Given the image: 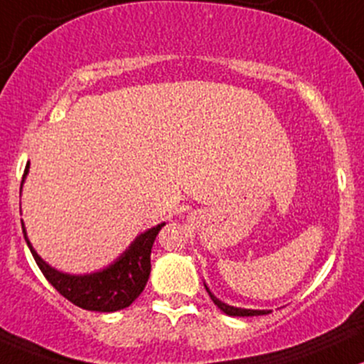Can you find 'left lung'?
Here are the masks:
<instances>
[{
	"label": "left lung",
	"instance_id": "left-lung-1",
	"mask_svg": "<svg viewBox=\"0 0 364 364\" xmlns=\"http://www.w3.org/2000/svg\"><path fill=\"white\" fill-rule=\"evenodd\" d=\"M203 285H205V283H203ZM205 290H207V292H209L210 299H213L214 304L218 306L219 309L223 311V313L228 314V316H262V314H269L271 313V311H267V309H245V307L230 306V304H226V302L219 301V299L215 297L213 292H210L209 287H207V285H205Z\"/></svg>",
	"mask_w": 364,
	"mask_h": 364
}]
</instances>
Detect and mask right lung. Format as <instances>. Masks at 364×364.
<instances>
[{
    "instance_id": "right-lung-1",
    "label": "right lung",
    "mask_w": 364,
    "mask_h": 364,
    "mask_svg": "<svg viewBox=\"0 0 364 364\" xmlns=\"http://www.w3.org/2000/svg\"><path fill=\"white\" fill-rule=\"evenodd\" d=\"M27 174H29V162L23 171L22 185ZM22 185H20V193H22ZM164 225L166 223H161V225L139 233L114 262H110L103 269L86 274H70L55 269L34 250L33 243L27 237L23 221L22 231L36 264L39 266L41 273L55 287L57 292L62 294L72 304L82 307L86 311L114 313V311L124 309V307L133 304L134 299L145 289L151 269V245H154L155 238H157Z\"/></svg>"
}]
</instances>
